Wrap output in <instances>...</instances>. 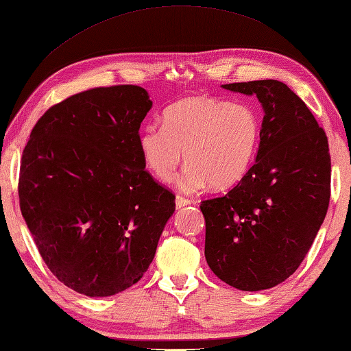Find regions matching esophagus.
I'll use <instances>...</instances> for the list:
<instances>
[{"label":"esophagus","instance_id":"esophagus-1","mask_svg":"<svg viewBox=\"0 0 351 351\" xmlns=\"http://www.w3.org/2000/svg\"><path fill=\"white\" fill-rule=\"evenodd\" d=\"M175 204H176V208H182L189 206V204H192V201H189L187 197H182V196H176L175 199Z\"/></svg>","mask_w":351,"mask_h":351}]
</instances>
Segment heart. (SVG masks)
<instances>
[{
    "label": "heart",
    "instance_id": "b5f03b06",
    "mask_svg": "<svg viewBox=\"0 0 351 351\" xmlns=\"http://www.w3.org/2000/svg\"><path fill=\"white\" fill-rule=\"evenodd\" d=\"M261 119L245 103L190 97L169 106L162 125L144 127L139 152L158 180L170 181L184 159L189 164L178 176L182 193H196L210 182L227 189L241 181L259 147Z\"/></svg>",
    "mask_w": 351,
    "mask_h": 351
}]
</instances>
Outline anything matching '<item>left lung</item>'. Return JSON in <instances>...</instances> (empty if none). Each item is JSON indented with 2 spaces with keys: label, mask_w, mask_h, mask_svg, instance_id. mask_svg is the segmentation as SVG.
<instances>
[{
  "label": "left lung",
  "mask_w": 351,
  "mask_h": 351,
  "mask_svg": "<svg viewBox=\"0 0 351 351\" xmlns=\"http://www.w3.org/2000/svg\"><path fill=\"white\" fill-rule=\"evenodd\" d=\"M263 106L254 164L226 196L201 202L206 259L221 281L242 291L284 282L308 253L327 215L331 161L313 113L276 80L224 84Z\"/></svg>",
  "instance_id": "8db88e82"
}]
</instances>
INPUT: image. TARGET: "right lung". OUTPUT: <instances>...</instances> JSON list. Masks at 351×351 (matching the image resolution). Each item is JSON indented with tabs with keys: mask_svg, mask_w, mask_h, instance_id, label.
I'll list each match as a JSON object with an SVG mask.
<instances>
[{
	"mask_svg": "<svg viewBox=\"0 0 351 351\" xmlns=\"http://www.w3.org/2000/svg\"><path fill=\"white\" fill-rule=\"evenodd\" d=\"M145 88L98 87L43 114L20 169V206L38 252L69 289L106 298L147 271L175 213L138 136L152 109Z\"/></svg>",
	"mask_w": 351,
	"mask_h": 351,
	"instance_id": "1",
	"label": "right lung"
}]
</instances>
